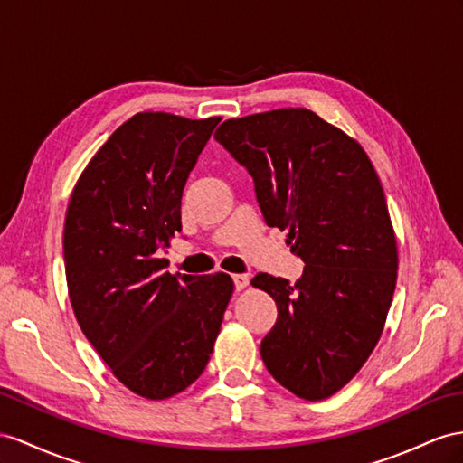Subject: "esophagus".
Listing matches in <instances>:
<instances>
[{"mask_svg": "<svg viewBox=\"0 0 463 463\" xmlns=\"http://www.w3.org/2000/svg\"><path fill=\"white\" fill-rule=\"evenodd\" d=\"M232 281H234L236 291H242L248 286V283H250V278H248L246 274H234Z\"/></svg>", "mask_w": 463, "mask_h": 463, "instance_id": "1", "label": "esophagus"}]
</instances>
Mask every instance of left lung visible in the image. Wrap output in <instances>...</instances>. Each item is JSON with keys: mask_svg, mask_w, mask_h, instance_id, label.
<instances>
[{"mask_svg": "<svg viewBox=\"0 0 463 463\" xmlns=\"http://www.w3.org/2000/svg\"><path fill=\"white\" fill-rule=\"evenodd\" d=\"M215 140L252 175L268 227L289 231L305 268L295 283L256 274L278 305L260 354L307 401L358 373L382 336L397 283V242L383 187L358 142L309 109L229 118Z\"/></svg>", "mask_w": 463, "mask_h": 463, "instance_id": "8db88e82", "label": "left lung"}]
</instances>
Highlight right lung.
Instances as JSON below:
<instances>
[{
  "instance_id": "add662e5",
  "label": "right lung",
  "mask_w": 463,
  "mask_h": 463,
  "mask_svg": "<svg viewBox=\"0 0 463 463\" xmlns=\"http://www.w3.org/2000/svg\"><path fill=\"white\" fill-rule=\"evenodd\" d=\"M219 117L138 113L81 174L64 222L70 303L133 393L168 399L203 373L232 295L227 274L172 276L158 252L182 231V194Z\"/></svg>"
}]
</instances>
